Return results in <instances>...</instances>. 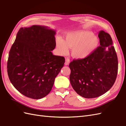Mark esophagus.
I'll use <instances>...</instances> for the list:
<instances>
[{
    "mask_svg": "<svg viewBox=\"0 0 126 126\" xmlns=\"http://www.w3.org/2000/svg\"><path fill=\"white\" fill-rule=\"evenodd\" d=\"M69 63H70V60H69V59L68 58H66V59L65 63H64V64H65V65H66V66L68 65V64H69Z\"/></svg>",
    "mask_w": 126,
    "mask_h": 126,
    "instance_id": "esophagus-1",
    "label": "esophagus"
}]
</instances>
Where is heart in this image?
I'll use <instances>...</instances> for the list:
<instances>
[{
    "mask_svg": "<svg viewBox=\"0 0 126 126\" xmlns=\"http://www.w3.org/2000/svg\"><path fill=\"white\" fill-rule=\"evenodd\" d=\"M99 40L93 33L78 31L67 34L64 41L62 38L56 40V46L60 53L65 54L68 48H72L71 54L75 58L82 59L89 56L98 46Z\"/></svg>",
    "mask_w": 126,
    "mask_h": 126,
    "instance_id": "heart-1",
    "label": "heart"
}]
</instances>
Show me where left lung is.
Wrapping results in <instances>:
<instances>
[{
	"instance_id": "1",
	"label": "left lung",
	"mask_w": 126,
	"mask_h": 126,
	"mask_svg": "<svg viewBox=\"0 0 126 126\" xmlns=\"http://www.w3.org/2000/svg\"><path fill=\"white\" fill-rule=\"evenodd\" d=\"M100 46L85 58L73 60L69 64L70 81L74 90L85 98L104 94L115 83L118 73V58L109 33L98 34Z\"/></svg>"
}]
</instances>
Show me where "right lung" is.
I'll use <instances>...</instances> for the list:
<instances>
[{"mask_svg": "<svg viewBox=\"0 0 126 126\" xmlns=\"http://www.w3.org/2000/svg\"><path fill=\"white\" fill-rule=\"evenodd\" d=\"M56 33L44 26L21 28L11 47L7 62L9 80L28 98L46 96L64 65V57L51 52L56 47Z\"/></svg>", "mask_w": 126, "mask_h": 126, "instance_id": "add662e5", "label": "right lung"}]
</instances>
